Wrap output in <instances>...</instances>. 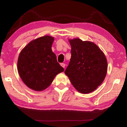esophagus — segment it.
Listing matches in <instances>:
<instances>
[{
	"label": "esophagus",
	"mask_w": 127,
	"mask_h": 127,
	"mask_svg": "<svg viewBox=\"0 0 127 127\" xmlns=\"http://www.w3.org/2000/svg\"><path fill=\"white\" fill-rule=\"evenodd\" d=\"M61 65L62 66V67H63V68H65V64H64V63H61Z\"/></svg>",
	"instance_id": "esophagus-1"
}]
</instances>
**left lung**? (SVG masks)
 Masks as SVG:
<instances>
[{
    "mask_svg": "<svg viewBox=\"0 0 127 127\" xmlns=\"http://www.w3.org/2000/svg\"><path fill=\"white\" fill-rule=\"evenodd\" d=\"M71 58L65 70L70 82L79 92L89 94L101 84L106 77V57L97 45L79 38L69 39Z\"/></svg>",
    "mask_w": 127,
    "mask_h": 127,
    "instance_id": "8db88e82",
    "label": "left lung"
}]
</instances>
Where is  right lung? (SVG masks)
Wrapping results in <instances>:
<instances>
[{"instance_id":"1","label":"right lung","mask_w":127,"mask_h":127,"mask_svg":"<svg viewBox=\"0 0 127 127\" xmlns=\"http://www.w3.org/2000/svg\"><path fill=\"white\" fill-rule=\"evenodd\" d=\"M54 38L46 35L30 42L19 55L17 69L23 83L36 91L50 86L64 68L51 50Z\"/></svg>"}]
</instances>
